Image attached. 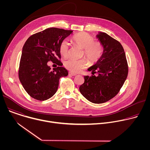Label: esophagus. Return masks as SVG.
Instances as JSON below:
<instances>
[{"mask_svg":"<svg viewBox=\"0 0 150 150\" xmlns=\"http://www.w3.org/2000/svg\"><path fill=\"white\" fill-rule=\"evenodd\" d=\"M69 76H76V74H75V73H73V72H69Z\"/></svg>","mask_w":150,"mask_h":150,"instance_id":"1","label":"esophagus"}]
</instances>
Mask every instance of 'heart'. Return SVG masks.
I'll return each mask as SVG.
<instances>
[{"mask_svg": "<svg viewBox=\"0 0 150 150\" xmlns=\"http://www.w3.org/2000/svg\"><path fill=\"white\" fill-rule=\"evenodd\" d=\"M75 43L83 50V54L86 56L90 63L98 62L103 54V47L98 42H95L94 38L87 33H79L72 37ZM69 50V44L67 40L61 41L59 52L63 56H67ZM88 61L85 59H68L64 62V66L71 72H79L88 66Z\"/></svg>", "mask_w": 150, "mask_h": 150, "instance_id": "obj_1", "label": "heart"}]
</instances>
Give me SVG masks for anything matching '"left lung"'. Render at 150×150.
I'll use <instances>...</instances> for the list:
<instances>
[{
	"mask_svg": "<svg viewBox=\"0 0 150 150\" xmlns=\"http://www.w3.org/2000/svg\"><path fill=\"white\" fill-rule=\"evenodd\" d=\"M96 37L103 47V54L88 71L98 75L84 76L85 81L79 91L90 102L100 104L119 92L126 79L128 67L124 49L118 41L103 32H98Z\"/></svg>",
	"mask_w": 150,
	"mask_h": 150,
	"instance_id": "8db88e82",
	"label": "left lung"
}]
</instances>
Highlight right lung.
I'll return each instance as SVG.
<instances>
[{"instance_id": "obj_1", "label": "right lung", "mask_w": 150, "mask_h": 150, "mask_svg": "<svg viewBox=\"0 0 150 150\" xmlns=\"http://www.w3.org/2000/svg\"><path fill=\"white\" fill-rule=\"evenodd\" d=\"M73 31L49 28L30 36L23 46L19 78L27 93L33 98L44 101L56 93L60 78L67 76L68 71L58 67L51 69L47 63L51 60L63 65L59 45Z\"/></svg>"}]
</instances>
